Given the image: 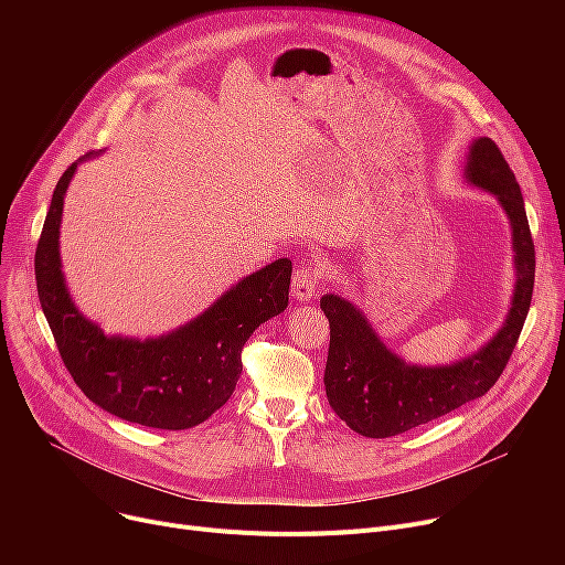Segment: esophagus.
<instances>
[{"label":"esophagus","instance_id":"1","mask_svg":"<svg viewBox=\"0 0 565 565\" xmlns=\"http://www.w3.org/2000/svg\"><path fill=\"white\" fill-rule=\"evenodd\" d=\"M322 279V270L318 265H302L298 273L292 275V284H290V292L295 300L300 302H307L311 300L316 290H318V284Z\"/></svg>","mask_w":565,"mask_h":565}]
</instances>
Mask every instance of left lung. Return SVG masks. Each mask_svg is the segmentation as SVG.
Masks as SVG:
<instances>
[{
  "label": "left lung",
  "mask_w": 565,
  "mask_h": 565,
  "mask_svg": "<svg viewBox=\"0 0 565 565\" xmlns=\"http://www.w3.org/2000/svg\"><path fill=\"white\" fill-rule=\"evenodd\" d=\"M465 183L490 192L509 217L513 233L515 286L511 309L497 334L477 352L454 364H409L392 352L369 318L341 295H322L320 309L330 320L324 392L339 417L364 437H394L444 417L481 398L499 380L529 313L536 254L515 173L497 143L479 137L469 143Z\"/></svg>",
  "instance_id": "left-lung-1"
}]
</instances>
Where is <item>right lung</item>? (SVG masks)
<instances>
[{
    "label": "right lung",
    "mask_w": 565,
    "mask_h": 565,
    "mask_svg": "<svg viewBox=\"0 0 565 565\" xmlns=\"http://www.w3.org/2000/svg\"><path fill=\"white\" fill-rule=\"evenodd\" d=\"M88 153L73 162L52 194L36 247V286L58 354L77 387L114 417L162 430L203 424L233 394L243 373L241 352L260 322L288 307V258L260 267L162 337L105 334L73 302L58 254L64 196Z\"/></svg>",
    "instance_id": "obj_1"
}]
</instances>
